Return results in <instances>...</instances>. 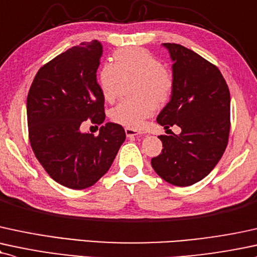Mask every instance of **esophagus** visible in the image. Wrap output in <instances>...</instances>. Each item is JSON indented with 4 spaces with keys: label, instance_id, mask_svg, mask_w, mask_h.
Segmentation results:
<instances>
[{
    "label": "esophagus",
    "instance_id": "1",
    "mask_svg": "<svg viewBox=\"0 0 257 257\" xmlns=\"http://www.w3.org/2000/svg\"><path fill=\"white\" fill-rule=\"evenodd\" d=\"M125 135L128 138H134V137H141L142 133L138 132L137 129H133V128H125Z\"/></svg>",
    "mask_w": 257,
    "mask_h": 257
}]
</instances>
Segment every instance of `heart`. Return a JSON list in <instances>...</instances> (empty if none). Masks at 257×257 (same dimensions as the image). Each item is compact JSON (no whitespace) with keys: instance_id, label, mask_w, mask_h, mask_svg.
I'll list each match as a JSON object with an SVG mask.
<instances>
[{"instance_id":"obj_1","label":"heart","mask_w":257,"mask_h":257,"mask_svg":"<svg viewBox=\"0 0 257 257\" xmlns=\"http://www.w3.org/2000/svg\"><path fill=\"white\" fill-rule=\"evenodd\" d=\"M137 75V100H124L111 111V119L126 128H139L151 117L157 107L166 105L174 94L175 81L163 68L162 62L151 52L140 48L122 49L112 56L99 72L98 81L106 100L112 101L117 95L120 76Z\"/></svg>"}]
</instances>
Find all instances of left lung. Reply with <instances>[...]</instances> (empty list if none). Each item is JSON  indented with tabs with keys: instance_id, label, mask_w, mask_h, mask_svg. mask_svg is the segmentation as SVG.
Listing matches in <instances>:
<instances>
[{
	"instance_id": "obj_1",
	"label": "left lung",
	"mask_w": 257,
	"mask_h": 257,
	"mask_svg": "<svg viewBox=\"0 0 257 257\" xmlns=\"http://www.w3.org/2000/svg\"><path fill=\"white\" fill-rule=\"evenodd\" d=\"M163 45L174 61L175 89L157 122L165 129L176 124L182 132L160 135L164 148L151 164L168 183L188 187L205 178L225 152L230 134V91L211 62L185 46Z\"/></svg>"
}]
</instances>
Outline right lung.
Returning <instances> with one entry per match:
<instances>
[{
  "mask_svg": "<svg viewBox=\"0 0 257 257\" xmlns=\"http://www.w3.org/2000/svg\"><path fill=\"white\" fill-rule=\"evenodd\" d=\"M101 54L98 40L68 49L40 68L27 95L33 153L54 181L70 189H86L103 177L125 140L117 123H105L98 137L79 132L83 120H105L95 74Z\"/></svg>",
  "mask_w": 257,
  "mask_h": 257,
  "instance_id": "right-lung-1",
  "label": "right lung"
}]
</instances>
